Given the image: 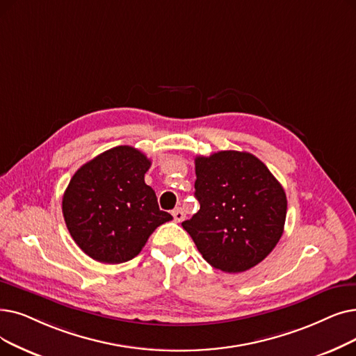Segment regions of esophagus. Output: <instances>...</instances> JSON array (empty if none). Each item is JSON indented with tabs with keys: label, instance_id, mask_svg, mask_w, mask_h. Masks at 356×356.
I'll return each instance as SVG.
<instances>
[{
	"label": "esophagus",
	"instance_id": "1",
	"mask_svg": "<svg viewBox=\"0 0 356 356\" xmlns=\"http://www.w3.org/2000/svg\"><path fill=\"white\" fill-rule=\"evenodd\" d=\"M172 215H173V218H175L176 222H181V221L184 220V216H186V213H184V211H183L181 208H176V209L172 212Z\"/></svg>",
	"mask_w": 356,
	"mask_h": 356
}]
</instances>
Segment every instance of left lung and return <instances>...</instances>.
<instances>
[{
    "mask_svg": "<svg viewBox=\"0 0 356 356\" xmlns=\"http://www.w3.org/2000/svg\"><path fill=\"white\" fill-rule=\"evenodd\" d=\"M200 208L183 228L208 264L227 273L249 270L280 241L286 195L269 168L250 152L218 151L195 159Z\"/></svg>",
    "mask_w": 356,
    "mask_h": 356,
    "instance_id": "left-lung-1",
    "label": "left lung"
}]
</instances>
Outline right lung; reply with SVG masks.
<instances>
[{
  "label": "right lung",
  "mask_w": 356,
  "mask_h": 356,
  "mask_svg": "<svg viewBox=\"0 0 356 356\" xmlns=\"http://www.w3.org/2000/svg\"><path fill=\"white\" fill-rule=\"evenodd\" d=\"M151 165L129 145L102 152L76 170L63 197V213L80 249L102 264H123L173 216L159 208L144 177Z\"/></svg>",
  "instance_id": "1"
}]
</instances>
